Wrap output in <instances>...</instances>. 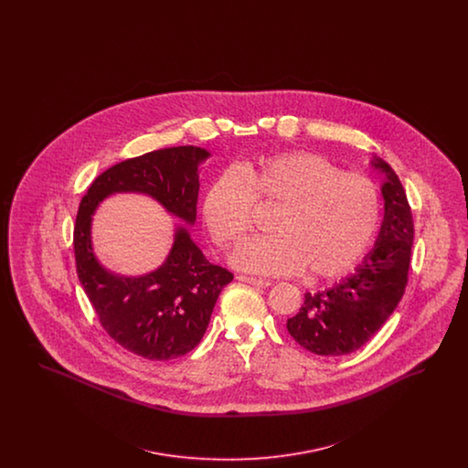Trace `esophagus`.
<instances>
[{
  "label": "esophagus",
  "instance_id": "esophagus-1",
  "mask_svg": "<svg viewBox=\"0 0 468 468\" xmlns=\"http://www.w3.org/2000/svg\"><path fill=\"white\" fill-rule=\"evenodd\" d=\"M239 281L247 282V284H252V286H258V288H268L271 282L270 281H263V279H256V277H247V275H239L237 277Z\"/></svg>",
  "mask_w": 468,
  "mask_h": 468
}]
</instances>
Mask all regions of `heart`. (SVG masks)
I'll return each mask as SVG.
<instances>
[{"label": "heart", "mask_w": 468, "mask_h": 468, "mask_svg": "<svg viewBox=\"0 0 468 468\" xmlns=\"http://www.w3.org/2000/svg\"><path fill=\"white\" fill-rule=\"evenodd\" d=\"M254 205L277 208L268 221L271 235L245 242L233 265L260 275L302 271L311 281L355 267L380 218V195L370 178L346 174L311 153L258 157L214 178L201 200L210 240L219 249L242 242Z\"/></svg>", "instance_id": "1"}]
</instances>
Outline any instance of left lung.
<instances>
[{
	"instance_id": "8db88e82",
	"label": "left lung",
	"mask_w": 468,
	"mask_h": 468,
	"mask_svg": "<svg viewBox=\"0 0 468 468\" xmlns=\"http://www.w3.org/2000/svg\"><path fill=\"white\" fill-rule=\"evenodd\" d=\"M382 184L384 221L378 242L356 271L334 288L305 292L300 312L288 319V334L319 356H344L363 347L400 303L409 281L414 221L400 178L376 157Z\"/></svg>"
}]
</instances>
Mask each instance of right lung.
I'll list each match as a JSON object with an SVG mask.
<instances>
[{
  "instance_id": "add662e5",
  "label": "right lung",
  "mask_w": 468,
  "mask_h": 468,
  "mask_svg": "<svg viewBox=\"0 0 468 468\" xmlns=\"http://www.w3.org/2000/svg\"><path fill=\"white\" fill-rule=\"evenodd\" d=\"M207 157L205 149L182 145L121 161L94 178L79 205L73 226L79 281L103 330L136 356L166 361L193 351L233 273L212 265L187 229L177 228L163 267L144 277H117L92 254L90 216L112 193L138 191L186 223H195L198 165Z\"/></svg>"
}]
</instances>
